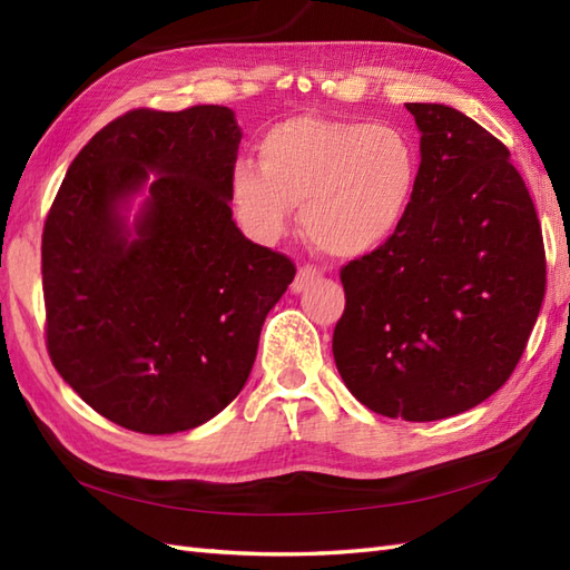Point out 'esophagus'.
I'll use <instances>...</instances> for the list:
<instances>
[{
	"mask_svg": "<svg viewBox=\"0 0 570 570\" xmlns=\"http://www.w3.org/2000/svg\"><path fill=\"white\" fill-rule=\"evenodd\" d=\"M321 269L318 266H313V264H304L298 269V274H296V278H294V284H292V292L294 294H301V292H306V288L316 282V278H321Z\"/></svg>",
	"mask_w": 570,
	"mask_h": 570,
	"instance_id": "obj_1",
	"label": "esophagus"
}]
</instances>
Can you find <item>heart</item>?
Returning <instances> with one entry per match:
<instances>
[{"instance_id": "obj_1", "label": "heart", "mask_w": 570, "mask_h": 570, "mask_svg": "<svg viewBox=\"0 0 570 570\" xmlns=\"http://www.w3.org/2000/svg\"><path fill=\"white\" fill-rule=\"evenodd\" d=\"M419 149L404 129L292 117L259 141V164L237 161L233 198L262 239L282 237L301 206L306 235L335 257L382 247L406 220Z\"/></svg>"}]
</instances>
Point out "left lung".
I'll return each instance as SVG.
<instances>
[{"label": "left lung", "mask_w": 570, "mask_h": 570, "mask_svg": "<svg viewBox=\"0 0 570 570\" xmlns=\"http://www.w3.org/2000/svg\"><path fill=\"white\" fill-rule=\"evenodd\" d=\"M421 131L402 227L341 269L333 355L360 404L435 421L510 380L547 292L534 200L510 149L445 105L406 102Z\"/></svg>", "instance_id": "1"}]
</instances>
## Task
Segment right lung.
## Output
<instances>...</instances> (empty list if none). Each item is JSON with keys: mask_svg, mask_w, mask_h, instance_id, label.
<instances>
[{"mask_svg": "<svg viewBox=\"0 0 570 570\" xmlns=\"http://www.w3.org/2000/svg\"><path fill=\"white\" fill-rule=\"evenodd\" d=\"M229 107H139L72 159L41 237L46 347L85 404L139 433H178L245 386L266 313L296 264L233 220ZM144 185L135 230L121 205Z\"/></svg>", "mask_w": 570, "mask_h": 570, "instance_id": "add662e5", "label": "right lung"}]
</instances>
